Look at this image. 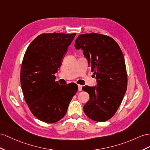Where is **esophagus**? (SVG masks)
<instances>
[{"label": "esophagus", "mask_w": 150, "mask_h": 150, "mask_svg": "<svg viewBox=\"0 0 150 150\" xmlns=\"http://www.w3.org/2000/svg\"><path fill=\"white\" fill-rule=\"evenodd\" d=\"M78 87H79V91H82V85H78Z\"/></svg>", "instance_id": "1"}]
</instances>
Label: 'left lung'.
Instances as JSON below:
<instances>
[{
    "mask_svg": "<svg viewBox=\"0 0 150 150\" xmlns=\"http://www.w3.org/2000/svg\"><path fill=\"white\" fill-rule=\"evenodd\" d=\"M75 47L82 49L97 86H83L89 101L83 111L91 120L105 122L112 118L120 106L127 87V74L121 49L113 38L96 33L81 34Z\"/></svg>",
    "mask_w": 150,
    "mask_h": 150,
    "instance_id": "obj_1",
    "label": "left lung"
}]
</instances>
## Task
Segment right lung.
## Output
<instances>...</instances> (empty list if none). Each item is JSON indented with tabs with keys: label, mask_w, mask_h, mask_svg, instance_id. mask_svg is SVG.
<instances>
[{
	"label": "right lung",
	"mask_w": 150,
	"mask_h": 150,
	"mask_svg": "<svg viewBox=\"0 0 150 150\" xmlns=\"http://www.w3.org/2000/svg\"><path fill=\"white\" fill-rule=\"evenodd\" d=\"M76 33H42L26 49L21 63L20 82L25 100L32 114L46 123L66 115L78 90L75 83L59 85L54 74Z\"/></svg>",
	"instance_id": "obj_1"
}]
</instances>
